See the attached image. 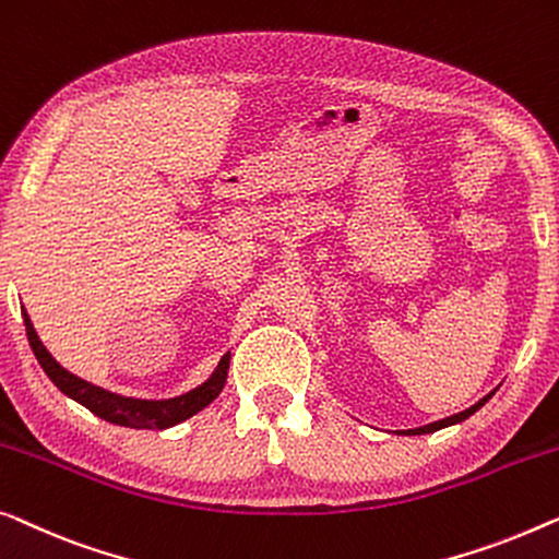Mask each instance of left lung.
Instances as JSON below:
<instances>
[{
    "label": "left lung",
    "instance_id": "8db88e82",
    "mask_svg": "<svg viewBox=\"0 0 559 559\" xmlns=\"http://www.w3.org/2000/svg\"><path fill=\"white\" fill-rule=\"evenodd\" d=\"M491 399V393L489 395H484V399L476 403V406H472V408H466V411H461V414H456V416H449V418H443V420H436V424H428V426H420V428H408L406 431V436H418V433H433V431H439V428H447V426H451V424H461V420L464 418H468L472 414H476V411H479L484 403H487Z\"/></svg>",
    "mask_w": 559,
    "mask_h": 559
}]
</instances>
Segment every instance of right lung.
I'll list each match as a JSON object with an SVG mask.
<instances>
[{"label": "right lung", "mask_w": 559, "mask_h": 559, "mask_svg": "<svg viewBox=\"0 0 559 559\" xmlns=\"http://www.w3.org/2000/svg\"><path fill=\"white\" fill-rule=\"evenodd\" d=\"M22 318H24V328H27V340L32 345V353H35V358L39 366H43L47 378H50L64 395H70L72 401L83 403V406L87 411H93L95 416H100L103 420H110V424H118V426L168 428V426L181 424V420L199 414L201 408H206L209 403L222 393V388L226 383V373H229L231 355L226 353L212 373V378H209L206 383H201L199 388H193L189 393L176 395V399H166V401L126 399V395L105 391V388L87 383V380L72 376L70 370H64L60 362L47 353L43 340L37 337L35 328H32L29 322V314L22 312Z\"/></svg>", "instance_id": "obj_1"}]
</instances>
